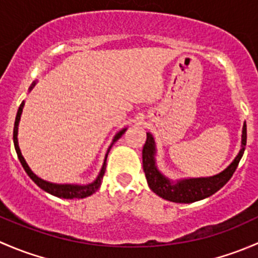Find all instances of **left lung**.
<instances>
[{
	"instance_id": "8db88e82",
	"label": "left lung",
	"mask_w": 258,
	"mask_h": 258,
	"mask_svg": "<svg viewBox=\"0 0 258 258\" xmlns=\"http://www.w3.org/2000/svg\"><path fill=\"white\" fill-rule=\"evenodd\" d=\"M246 140L247 128L244 123L242 128V148L240 153L223 172L209 178L183 179V181H178L177 183H172L170 179L161 175L160 171L155 166V141H153L152 135L147 134L146 144L142 150V163H144V171L148 186L160 197L167 201L177 202V204H191V202L206 199L222 188L232 177L244 152Z\"/></svg>"
}]
</instances>
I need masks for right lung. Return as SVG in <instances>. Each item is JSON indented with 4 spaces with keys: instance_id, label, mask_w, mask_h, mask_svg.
Segmentation results:
<instances>
[{
    "instance_id": "right-lung-1",
    "label": "right lung",
    "mask_w": 258,
    "mask_h": 258,
    "mask_svg": "<svg viewBox=\"0 0 258 258\" xmlns=\"http://www.w3.org/2000/svg\"><path fill=\"white\" fill-rule=\"evenodd\" d=\"M33 86H35V83H32L31 88H32ZM23 105H25V103L22 102L20 105V107H18V111H17V114H16V119H15L14 144H15V148H16L18 160H20V162H21V165H22V167L25 168L26 173H27V175L31 177V179H32V181L35 182V183L37 184L38 187H41V188H42L43 191L48 192V194L53 195V196L61 197V199H83V197L91 196V195H92V194H95V192L97 191L98 188H100L101 183H102L103 175H105V171H106V161H107V155H106L105 162H103V166H102V170H101V172H100V175H98L97 179H96V181L93 182V183L87 184V186H79V184H56V183H49V182L43 181V179H41L40 177H37V176H36L35 173H33L32 171L30 170L28 165H27V163H26L25 158H23L22 153H21L20 147H18V141H17L18 122H20V117H21V113H22ZM124 131H126V128L122 130L121 132H118V134H117L116 136H114L113 142H116L117 140L121 139V136L124 134ZM108 151H110V150H108ZM108 151H107V153H108Z\"/></svg>"
}]
</instances>
